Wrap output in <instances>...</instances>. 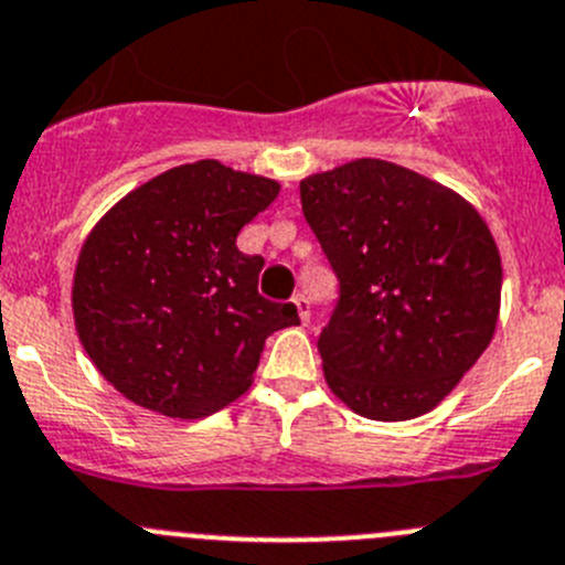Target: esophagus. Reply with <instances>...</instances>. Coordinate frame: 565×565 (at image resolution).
<instances>
[{
  "mask_svg": "<svg viewBox=\"0 0 565 565\" xmlns=\"http://www.w3.org/2000/svg\"><path fill=\"white\" fill-rule=\"evenodd\" d=\"M294 305H297L302 324H308L310 322V299L305 297V294H297V297H294Z\"/></svg>",
  "mask_w": 565,
  "mask_h": 565,
  "instance_id": "1",
  "label": "esophagus"
}]
</instances>
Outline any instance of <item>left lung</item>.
<instances>
[{"label":"left lung","instance_id":"left-lung-1","mask_svg":"<svg viewBox=\"0 0 565 565\" xmlns=\"http://www.w3.org/2000/svg\"><path fill=\"white\" fill-rule=\"evenodd\" d=\"M305 221L339 277L319 335L333 395L370 420L431 412L488 350L501 257L473 204L384 159L299 181Z\"/></svg>","mask_w":565,"mask_h":565}]
</instances>
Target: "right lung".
<instances>
[{
    "instance_id": "right-lung-1",
    "label": "right lung",
    "mask_w": 565,
    "mask_h": 565,
    "mask_svg": "<svg viewBox=\"0 0 565 565\" xmlns=\"http://www.w3.org/2000/svg\"><path fill=\"white\" fill-rule=\"evenodd\" d=\"M277 193L274 179L201 159L145 181L97 221L77 255L72 313L120 395L195 420L252 386L268 335L299 324L291 302L257 294L263 257L235 243Z\"/></svg>"
}]
</instances>
